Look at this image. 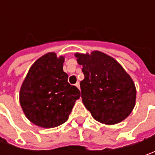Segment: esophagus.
Returning <instances> with one entry per match:
<instances>
[{"label": "esophagus", "instance_id": "esophagus-1", "mask_svg": "<svg viewBox=\"0 0 155 155\" xmlns=\"http://www.w3.org/2000/svg\"><path fill=\"white\" fill-rule=\"evenodd\" d=\"M75 85H76V86L78 87V89H80V84H79V83H78H78H77V84H76Z\"/></svg>", "mask_w": 155, "mask_h": 155}]
</instances>
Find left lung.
Wrapping results in <instances>:
<instances>
[{
    "instance_id": "left-lung-1",
    "label": "left lung",
    "mask_w": 155,
    "mask_h": 155,
    "mask_svg": "<svg viewBox=\"0 0 155 155\" xmlns=\"http://www.w3.org/2000/svg\"><path fill=\"white\" fill-rule=\"evenodd\" d=\"M84 79L81 97L93 118L104 124L122 122L132 112L136 91L133 80L114 58L100 51L77 53Z\"/></svg>"
}]
</instances>
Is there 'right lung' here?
I'll return each instance as SVG.
<instances>
[{
  "label": "right lung",
  "instance_id": "right-lung-1",
  "mask_svg": "<svg viewBox=\"0 0 155 155\" xmlns=\"http://www.w3.org/2000/svg\"><path fill=\"white\" fill-rule=\"evenodd\" d=\"M64 58L47 53L30 68L20 92L21 108L35 125L54 128L68 119L79 90L68 83L63 71Z\"/></svg>",
  "mask_w": 155,
  "mask_h": 155
}]
</instances>
